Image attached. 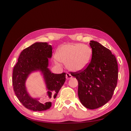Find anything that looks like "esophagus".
Wrapping results in <instances>:
<instances>
[{"label": "esophagus", "instance_id": "34e87169", "mask_svg": "<svg viewBox=\"0 0 131 131\" xmlns=\"http://www.w3.org/2000/svg\"><path fill=\"white\" fill-rule=\"evenodd\" d=\"M71 78H72V75L69 73H67V74H66V79H70Z\"/></svg>", "mask_w": 131, "mask_h": 131}]
</instances>
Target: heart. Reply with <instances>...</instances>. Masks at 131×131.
<instances>
[{
    "mask_svg": "<svg viewBox=\"0 0 131 131\" xmlns=\"http://www.w3.org/2000/svg\"><path fill=\"white\" fill-rule=\"evenodd\" d=\"M92 58L90 47L82 43H68L61 46L58 50L54 61L57 64L61 62L67 63L68 68L73 72L85 69Z\"/></svg>",
    "mask_w": 131,
    "mask_h": 131,
    "instance_id": "heart-1",
    "label": "heart"
}]
</instances>
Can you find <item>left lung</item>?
I'll return each instance as SVG.
<instances>
[{"label":"left lung","mask_w":131,"mask_h":131,"mask_svg":"<svg viewBox=\"0 0 131 131\" xmlns=\"http://www.w3.org/2000/svg\"><path fill=\"white\" fill-rule=\"evenodd\" d=\"M92 58L86 69L70 72L78 81V96L86 108L94 109L104 105L112 98L118 78V66L110 50L90 41Z\"/></svg>","instance_id":"obj_1"}]
</instances>
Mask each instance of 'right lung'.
Returning <instances> with one entry per match:
<instances>
[{"label": "right lung", "mask_w": 131, "mask_h": 131, "mask_svg": "<svg viewBox=\"0 0 131 131\" xmlns=\"http://www.w3.org/2000/svg\"><path fill=\"white\" fill-rule=\"evenodd\" d=\"M52 53L51 45L47 42H35L22 51L14 67L12 80L14 91L19 101L29 110L41 112L52 105L51 101L42 103L38 101L39 99L33 98L28 93L25 83L31 73L38 70L41 72L51 100L56 98L66 81V73L53 74L47 68Z\"/></svg>", "instance_id": "obj_1"}]
</instances>
